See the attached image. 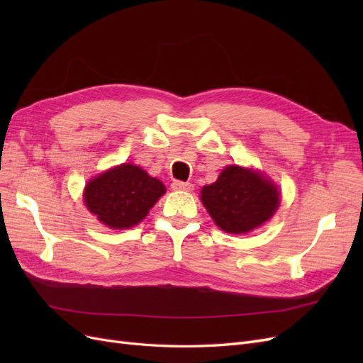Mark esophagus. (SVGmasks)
<instances>
[{
	"label": "esophagus",
	"instance_id": "1",
	"mask_svg": "<svg viewBox=\"0 0 363 363\" xmlns=\"http://www.w3.org/2000/svg\"><path fill=\"white\" fill-rule=\"evenodd\" d=\"M172 189L189 192V191L194 189V184H192V183H188V182H174V183H172Z\"/></svg>",
	"mask_w": 363,
	"mask_h": 363
}]
</instances>
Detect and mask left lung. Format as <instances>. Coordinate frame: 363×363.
Here are the masks:
<instances>
[{
	"instance_id": "obj_1",
	"label": "left lung",
	"mask_w": 363,
	"mask_h": 363,
	"mask_svg": "<svg viewBox=\"0 0 363 363\" xmlns=\"http://www.w3.org/2000/svg\"><path fill=\"white\" fill-rule=\"evenodd\" d=\"M201 203L225 233L244 235L276 213L280 192L265 175L238 164L225 167L215 183L201 189Z\"/></svg>"
}]
</instances>
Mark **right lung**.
I'll return each mask as SVG.
<instances>
[{"label": "right lung", "instance_id": "add662e5", "mask_svg": "<svg viewBox=\"0 0 363 363\" xmlns=\"http://www.w3.org/2000/svg\"><path fill=\"white\" fill-rule=\"evenodd\" d=\"M164 192L160 180L133 163H123L87 182L83 200L101 224L124 230L139 224Z\"/></svg>", "mask_w": 363, "mask_h": 363}]
</instances>
